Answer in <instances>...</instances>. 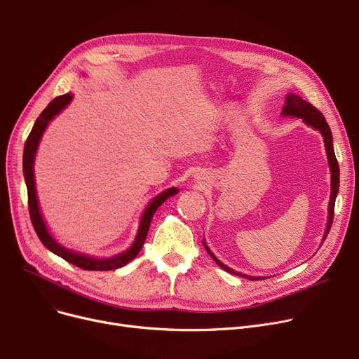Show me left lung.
<instances>
[{"label": "left lung", "mask_w": 359, "mask_h": 359, "mask_svg": "<svg viewBox=\"0 0 359 359\" xmlns=\"http://www.w3.org/2000/svg\"><path fill=\"white\" fill-rule=\"evenodd\" d=\"M283 115H290V116H299V118H303V121L313 127L315 130H319L323 135V140H325V147H326V154H327V160H329V167H330V173H332V192H330V201H329V219H327V226H326V233H325V238L323 240H326V236L330 231V226H332V221H333V212H335V201H337V195H338V190H339V164H338V160H337V156H335V151H333V146H332V133H330V128L326 123V119L323 116V114L315 108L310 102H306L303 101L299 95H289L287 98H285V105L283 108ZM205 248L206 251L209 252V255L215 259V262L217 264L231 273V274H236L240 277H245V278H250V280H261L258 277H248V276H244V274H240V273H235L233 270H231L229 267L224 266L222 262L215 257L209 248L206 247L205 244Z\"/></svg>", "instance_id": "left-lung-1"}]
</instances>
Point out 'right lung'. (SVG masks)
<instances>
[{
	"label": "right lung",
	"instance_id": "1",
	"mask_svg": "<svg viewBox=\"0 0 359 359\" xmlns=\"http://www.w3.org/2000/svg\"><path fill=\"white\" fill-rule=\"evenodd\" d=\"M72 101V93H65L60 95V97H56L49 105H47L43 112L40 114V116L36 119V123L27 137L26 146H24V156H22V172H24V177H26V184H27V196H29V212H30V219L33 224V228L37 233V236L40 238L41 244L50 250L52 252H55L56 255L62 257L63 259H66L70 264H74L82 270H90V271H108V270H115L119 267H124L126 264L131 259H134L138 252L142 248V244H144L146 238H147V232L151 224V218L154 212L157 210V208L167 199L173 195L177 194V189L172 187L164 190L163 194H160L144 210L142 213V219H141V225L137 233L135 241L133 244V247L119 254L116 257L108 258V259H95V258H89L76 252H70L67 250H65L62 245H59L53 238L50 236V233L47 232V228L44 225V221L40 215L39 210V203H37V196H36V187H34V175H33V163H34V156H36V150L39 146V141L49 124L50 119L57 115L69 102Z\"/></svg>",
	"mask_w": 359,
	"mask_h": 359
}]
</instances>
